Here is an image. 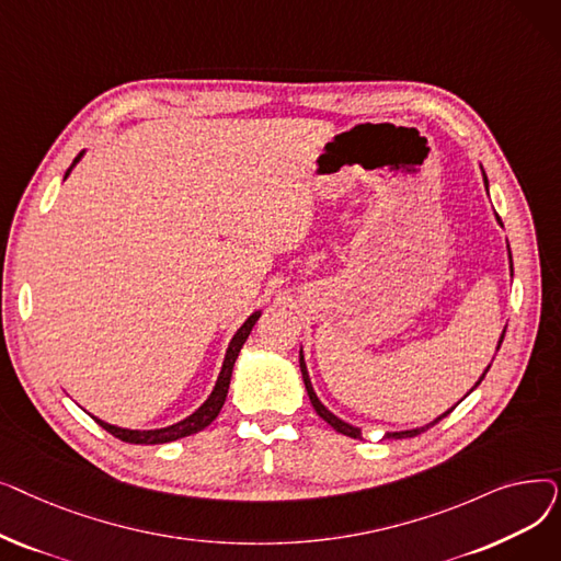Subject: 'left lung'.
<instances>
[{"instance_id": "left-lung-1", "label": "left lung", "mask_w": 561, "mask_h": 561, "mask_svg": "<svg viewBox=\"0 0 561 561\" xmlns=\"http://www.w3.org/2000/svg\"><path fill=\"white\" fill-rule=\"evenodd\" d=\"M482 168V165H480ZM482 174H484V170H482ZM484 186H486V193H489V180H486V174H484ZM495 220L500 222V225H503V220H500V216L495 214ZM507 250H510V245H507ZM510 271H512V275H514V263H512V252H510ZM503 339H505V330H503V334H500V341H497V350H500V343H503ZM489 368H491V364L486 366V370L482 373V377L476 381V387L473 389H470L468 393H473L478 387H480V381L484 379V375L489 373ZM300 370H302V379H305V387H307V396H309V400H311V404H313V409H316V414L322 419V421H325L328 425H332L336 432H341V434H345V436H350V438H362V430L359 427H355V425H350V423H345V421H341L339 416H334L332 414V411L325 407V404H322L320 400H318V396H316V391H313V385H311V379H309V370H307V364H305V355H302V350H300ZM466 393V396H468ZM463 396V398H466ZM461 398V400H463ZM459 400V402H461ZM457 402V404H459ZM455 404V407H457ZM455 407H450L448 411H444V414H440L438 419H434L432 423H425V425H421V427H414V430H400V432H387V436L389 438H407V436H416V434H421V432H425V430H430L432 425H436L440 419H446L448 414H450V411L455 409Z\"/></svg>"}]
</instances>
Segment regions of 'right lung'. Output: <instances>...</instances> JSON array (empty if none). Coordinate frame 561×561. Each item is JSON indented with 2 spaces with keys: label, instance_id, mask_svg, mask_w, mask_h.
I'll list each match as a JSON object with an SVG mask.
<instances>
[{
  "label": "right lung",
  "instance_id": "add662e5",
  "mask_svg": "<svg viewBox=\"0 0 561 561\" xmlns=\"http://www.w3.org/2000/svg\"><path fill=\"white\" fill-rule=\"evenodd\" d=\"M83 154H85V150L77 154V159H75V161H72V165L68 168V172H66L64 180H68L70 172H72V168L81 161V157H83ZM259 316H261V309H259V311H254V313L243 322V325H241L239 330H236V334L231 336V341H229V345H227L225 362H222V368H220V373H218V379H216V387H214V391H211V393H209V398H206V400H204V402L193 411V414H191V416H186L184 421H180V423H172V425H168V427H157V430H129V427H117V425H111V423H106V421H102V419L93 416V419H95V423H100V425H102L106 432H111L115 438L127 440V444H138V446L170 444V440L191 436V434H195V432L204 430L206 425H211V423L218 419L220 409H222V404H225V400H227V391H229V381H231L233 364H236V359H239V352H241L243 343L248 341V336H250L252 328L256 325Z\"/></svg>",
  "mask_w": 561,
  "mask_h": 561
}]
</instances>
